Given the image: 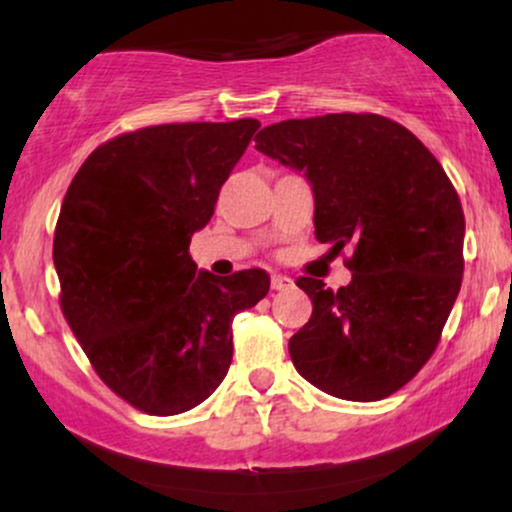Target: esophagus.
<instances>
[{
  "label": "esophagus",
  "mask_w": 512,
  "mask_h": 512,
  "mask_svg": "<svg viewBox=\"0 0 512 512\" xmlns=\"http://www.w3.org/2000/svg\"><path fill=\"white\" fill-rule=\"evenodd\" d=\"M293 286V279L286 274H272V289L274 291H289Z\"/></svg>",
  "instance_id": "1"
}]
</instances>
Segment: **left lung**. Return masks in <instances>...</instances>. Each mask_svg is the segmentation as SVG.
Segmentation results:
<instances>
[{"label": "left lung", "instance_id": "left-lung-1", "mask_svg": "<svg viewBox=\"0 0 512 512\" xmlns=\"http://www.w3.org/2000/svg\"><path fill=\"white\" fill-rule=\"evenodd\" d=\"M257 151L305 175L315 238L351 250L339 291L296 281L313 315L291 337L293 366L317 390L375 402L407 385L436 351L462 284L460 197L407 127L380 115L284 120Z\"/></svg>", "mask_w": 512, "mask_h": 512}]
</instances>
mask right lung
Wrapping results in <instances>:
<instances>
[{"label":"right lung","mask_w":512,"mask_h":512,"mask_svg":"<svg viewBox=\"0 0 512 512\" xmlns=\"http://www.w3.org/2000/svg\"><path fill=\"white\" fill-rule=\"evenodd\" d=\"M260 122H185L122 134L74 175L52 262L62 313L88 361L132 407L173 416L226 378L233 317L267 296L269 274L197 269L190 240Z\"/></svg>","instance_id":"right-lung-1"}]
</instances>
